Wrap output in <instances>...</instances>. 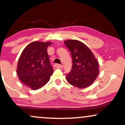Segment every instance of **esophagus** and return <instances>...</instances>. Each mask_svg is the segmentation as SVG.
Masks as SVG:
<instances>
[{
  "instance_id": "34e87169",
  "label": "esophagus",
  "mask_w": 125,
  "mask_h": 125,
  "mask_svg": "<svg viewBox=\"0 0 125 125\" xmlns=\"http://www.w3.org/2000/svg\"><path fill=\"white\" fill-rule=\"evenodd\" d=\"M54 66L56 68H59V69H61V68H62V65H59L58 64H56L54 65Z\"/></svg>"
}]
</instances>
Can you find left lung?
I'll return each instance as SVG.
<instances>
[{
  "mask_svg": "<svg viewBox=\"0 0 125 125\" xmlns=\"http://www.w3.org/2000/svg\"><path fill=\"white\" fill-rule=\"evenodd\" d=\"M69 49L73 60L71 72L66 78L70 84L83 89L91 85L99 74V64L97 59L88 46L80 41H64Z\"/></svg>",
  "mask_w": 125,
  "mask_h": 125,
  "instance_id": "left-lung-1",
  "label": "left lung"
}]
</instances>
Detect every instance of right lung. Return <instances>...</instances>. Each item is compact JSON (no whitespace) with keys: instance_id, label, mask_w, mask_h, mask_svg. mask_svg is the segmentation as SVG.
<instances>
[{"instance_id":"right-lung-1","label":"right lung","mask_w":125,"mask_h":125,"mask_svg":"<svg viewBox=\"0 0 125 125\" xmlns=\"http://www.w3.org/2000/svg\"><path fill=\"white\" fill-rule=\"evenodd\" d=\"M51 44L50 42H32L24 49L19 59L16 69L18 77L32 90L47 84L53 73L47 52Z\"/></svg>"}]
</instances>
